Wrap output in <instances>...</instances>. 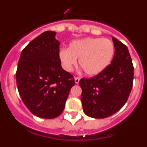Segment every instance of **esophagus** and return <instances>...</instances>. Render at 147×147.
I'll return each instance as SVG.
<instances>
[{
  "instance_id": "esophagus-1",
  "label": "esophagus",
  "mask_w": 147,
  "mask_h": 147,
  "mask_svg": "<svg viewBox=\"0 0 147 147\" xmlns=\"http://www.w3.org/2000/svg\"><path fill=\"white\" fill-rule=\"evenodd\" d=\"M74 80H75V83H76V84H78L80 80V77H78V76H76V77H75Z\"/></svg>"
}]
</instances>
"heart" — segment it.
Returning a JSON list of instances; mask_svg holds the SVG:
<instances>
[{
  "instance_id": "b5f03b06",
  "label": "heart",
  "mask_w": 147,
  "mask_h": 147,
  "mask_svg": "<svg viewBox=\"0 0 147 147\" xmlns=\"http://www.w3.org/2000/svg\"><path fill=\"white\" fill-rule=\"evenodd\" d=\"M113 42L107 38H88L74 40L67 49L59 51V58L64 68L71 71L77 63L88 76H93L105 71L113 58Z\"/></svg>"
}]
</instances>
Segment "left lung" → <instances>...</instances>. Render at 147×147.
<instances>
[{
	"instance_id": "left-lung-1",
	"label": "left lung",
	"mask_w": 147,
	"mask_h": 147,
	"mask_svg": "<svg viewBox=\"0 0 147 147\" xmlns=\"http://www.w3.org/2000/svg\"><path fill=\"white\" fill-rule=\"evenodd\" d=\"M115 54L111 63L99 74L79 82L84 113L105 119L118 112L127 102L132 88L134 67L128 49L113 37Z\"/></svg>"
}]
</instances>
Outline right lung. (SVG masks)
<instances>
[{
	"label": "right lung",
	"mask_w": 147,
	"mask_h": 147,
	"mask_svg": "<svg viewBox=\"0 0 147 147\" xmlns=\"http://www.w3.org/2000/svg\"><path fill=\"white\" fill-rule=\"evenodd\" d=\"M55 35V32L47 31L32 40L22 51L16 72L23 103L42 119H54L62 113L75 84L74 76L61 66Z\"/></svg>",
	"instance_id": "add662e5"
}]
</instances>
